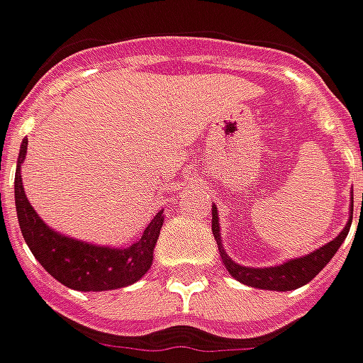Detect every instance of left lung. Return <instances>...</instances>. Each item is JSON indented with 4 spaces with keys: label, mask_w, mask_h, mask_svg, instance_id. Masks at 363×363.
<instances>
[{
    "label": "left lung",
    "mask_w": 363,
    "mask_h": 363,
    "mask_svg": "<svg viewBox=\"0 0 363 363\" xmlns=\"http://www.w3.org/2000/svg\"><path fill=\"white\" fill-rule=\"evenodd\" d=\"M362 206H363V196H362ZM352 213H354V202H352ZM350 226H352V216L347 220V226L337 234L332 242H328L326 246L318 248L316 252L302 256V258H296V260H288L284 264L272 266V268H246L233 262L223 250V244H220V230H218V213H216V206L213 208V234L218 244V250L223 256L224 266L228 268V272L242 284L254 286V288H262V290H294L300 286L308 284L318 272L324 268V266L332 260V256L337 252L340 244L344 242V238L350 233Z\"/></svg>",
    "instance_id": "left-lung-1"
}]
</instances>
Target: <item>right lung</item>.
I'll return each instance as SVG.
<instances>
[{
  "instance_id": "obj_1",
  "label": "right lung",
  "mask_w": 363,
  "mask_h": 363,
  "mask_svg": "<svg viewBox=\"0 0 363 363\" xmlns=\"http://www.w3.org/2000/svg\"><path fill=\"white\" fill-rule=\"evenodd\" d=\"M27 139L21 143L16 171V208L19 228L39 264L61 284L81 292L115 290L137 282L152 264V250L159 240L162 213H159L140 240L129 248H105L73 240L51 230L29 204L21 182V162L26 159Z\"/></svg>"
}]
</instances>
